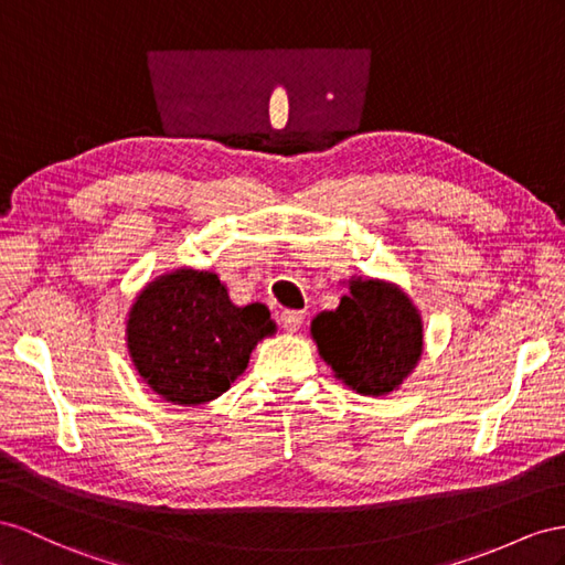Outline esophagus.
<instances>
[{
	"instance_id": "34e87169",
	"label": "esophagus",
	"mask_w": 565,
	"mask_h": 565,
	"mask_svg": "<svg viewBox=\"0 0 565 565\" xmlns=\"http://www.w3.org/2000/svg\"><path fill=\"white\" fill-rule=\"evenodd\" d=\"M302 320H306V312L302 310H284L281 312V324L286 331H298Z\"/></svg>"
}]
</instances>
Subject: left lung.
<instances>
[{"label":"left lung","mask_w":565,"mask_h":565,"mask_svg":"<svg viewBox=\"0 0 565 565\" xmlns=\"http://www.w3.org/2000/svg\"><path fill=\"white\" fill-rule=\"evenodd\" d=\"M310 337L334 377L363 396H386L423 358V317L398 284L349 279L337 310L310 322Z\"/></svg>","instance_id":"left-lung-1"}]
</instances>
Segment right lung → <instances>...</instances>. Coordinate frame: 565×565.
Instances as JSON below:
<instances>
[{"label": "right lung", "mask_w": 565, "mask_h": 565, "mask_svg": "<svg viewBox=\"0 0 565 565\" xmlns=\"http://www.w3.org/2000/svg\"><path fill=\"white\" fill-rule=\"evenodd\" d=\"M277 324L267 306H236L214 271L179 267L142 286L126 317V345L142 382L173 406L220 398Z\"/></svg>", "instance_id": "obj_1"}]
</instances>
